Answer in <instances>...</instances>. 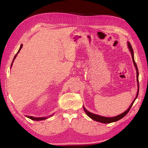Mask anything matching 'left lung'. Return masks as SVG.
I'll return each instance as SVG.
<instances>
[{"label":"left lung","instance_id":"obj_1","mask_svg":"<svg viewBox=\"0 0 148 148\" xmlns=\"http://www.w3.org/2000/svg\"><path fill=\"white\" fill-rule=\"evenodd\" d=\"M128 49H129L131 53V55H132V60L134 62V64L135 65V67H136V71H137V93L136 95V97L135 98L134 100L132 102V103H131V105L130 106L129 108H128V109L126 111H125L124 112L121 113V114H119L118 116H114V117H111V118H109V117H104V116H99V115H97V114H93V113H92L89 112L88 111H87V110L86 109V108H84V107L83 106V109H84V112H86V114L89 116V117L90 118H92V119H93V120L95 121H99V122H100V123H112V122H115L116 121H118L119 120V119H121V118H123L124 117V116L126 115L127 113L129 112L130 108H132V106L134 102H135V100H136V99L138 97V94H139V72H138V68H137V64L135 62V60H134V51H133V49H132V47L130 43L129 42H128Z\"/></svg>","mask_w":148,"mask_h":148}]
</instances>
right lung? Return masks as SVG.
<instances>
[{
  "label": "right lung",
  "mask_w": 148,
  "mask_h": 148,
  "mask_svg": "<svg viewBox=\"0 0 148 148\" xmlns=\"http://www.w3.org/2000/svg\"><path fill=\"white\" fill-rule=\"evenodd\" d=\"M22 46H23V45H21V46H20V49H19V50H18V53H16V55L14 56V58H13V60H12V62H13V61H14V60L15 59V58L16 57V56H17V55H18V53L20 52V49H21V48H22ZM12 64H11V66H12ZM52 115H53V114H52ZM27 118H30V119H32V120H34V121H40V120H44V119H47L48 118V117H44V118H35V117H33V116H27Z\"/></svg>",
  "instance_id": "obj_1"
}]
</instances>
